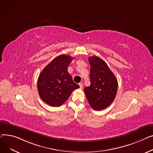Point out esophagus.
<instances>
[{
    "label": "esophagus",
    "mask_w": 153,
    "mask_h": 153,
    "mask_svg": "<svg viewBox=\"0 0 153 153\" xmlns=\"http://www.w3.org/2000/svg\"><path fill=\"white\" fill-rule=\"evenodd\" d=\"M79 88L80 89H82L83 88V84L82 83H79Z\"/></svg>",
    "instance_id": "obj_1"
}]
</instances>
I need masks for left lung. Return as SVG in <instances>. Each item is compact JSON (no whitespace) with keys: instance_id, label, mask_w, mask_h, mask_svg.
<instances>
[{"instance_id":"obj_1","label":"left lung","mask_w":153,"mask_h":153,"mask_svg":"<svg viewBox=\"0 0 153 153\" xmlns=\"http://www.w3.org/2000/svg\"><path fill=\"white\" fill-rule=\"evenodd\" d=\"M91 85L84 88L87 100L93 109L101 111L114 101L118 88L117 79L106 63L97 56L89 57Z\"/></svg>"}]
</instances>
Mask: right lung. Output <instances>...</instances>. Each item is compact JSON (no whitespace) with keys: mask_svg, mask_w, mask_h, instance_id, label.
Wrapping results in <instances>:
<instances>
[{"mask_svg":"<svg viewBox=\"0 0 153 153\" xmlns=\"http://www.w3.org/2000/svg\"><path fill=\"white\" fill-rule=\"evenodd\" d=\"M73 57L62 54L53 59L40 74L38 90L41 100L52 107L64 104L75 89L79 88L68 72Z\"/></svg>","mask_w":153,"mask_h":153,"instance_id":"add662e5","label":"right lung"}]
</instances>
